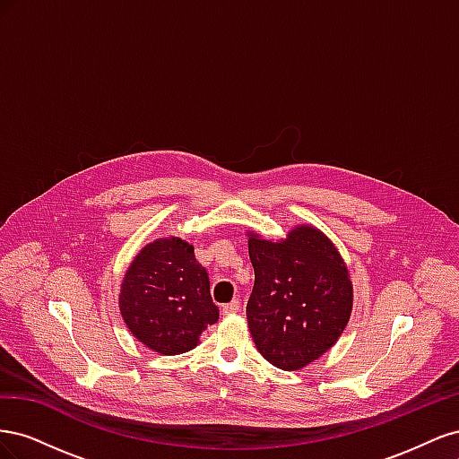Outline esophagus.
<instances>
[{"label": "esophagus", "instance_id": "34e87169", "mask_svg": "<svg viewBox=\"0 0 459 459\" xmlns=\"http://www.w3.org/2000/svg\"><path fill=\"white\" fill-rule=\"evenodd\" d=\"M239 310H241L239 300H231V302H228V304H224V307H221V314H224V316L238 314Z\"/></svg>", "mask_w": 459, "mask_h": 459}]
</instances>
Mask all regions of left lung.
Wrapping results in <instances>:
<instances>
[{"instance_id":"8db88e82","label":"left lung","mask_w":459,"mask_h":459,"mask_svg":"<svg viewBox=\"0 0 459 459\" xmlns=\"http://www.w3.org/2000/svg\"><path fill=\"white\" fill-rule=\"evenodd\" d=\"M247 235L255 268L248 331L272 366L300 369L325 354L349 324L354 299L349 268L327 235L310 224L280 241Z\"/></svg>"}]
</instances>
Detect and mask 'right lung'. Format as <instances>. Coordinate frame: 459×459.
<instances>
[{
  "label": "right lung",
  "instance_id": "right-lung-1",
  "mask_svg": "<svg viewBox=\"0 0 459 459\" xmlns=\"http://www.w3.org/2000/svg\"><path fill=\"white\" fill-rule=\"evenodd\" d=\"M118 308L132 335L164 356L195 349L220 316L206 270L179 238L155 239L135 255L122 277Z\"/></svg>",
  "mask_w": 459,
  "mask_h": 459
}]
</instances>
